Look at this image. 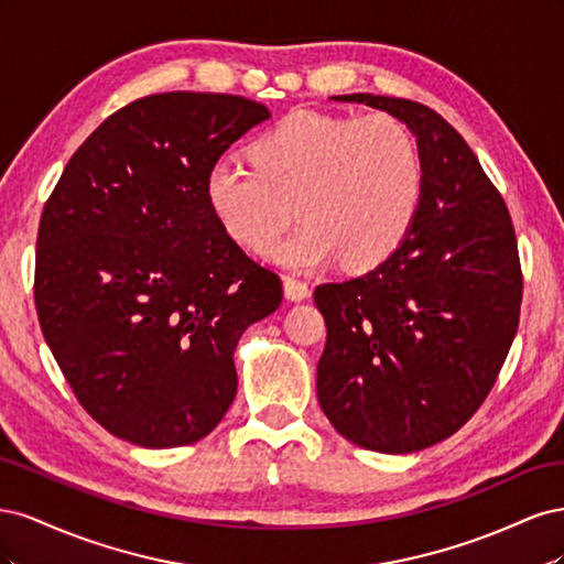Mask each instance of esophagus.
<instances>
[{
    "mask_svg": "<svg viewBox=\"0 0 564 564\" xmlns=\"http://www.w3.org/2000/svg\"><path fill=\"white\" fill-rule=\"evenodd\" d=\"M284 294L289 301H303L311 296V286L299 278H284Z\"/></svg>",
    "mask_w": 564,
    "mask_h": 564,
    "instance_id": "obj_1",
    "label": "esophagus"
}]
</instances>
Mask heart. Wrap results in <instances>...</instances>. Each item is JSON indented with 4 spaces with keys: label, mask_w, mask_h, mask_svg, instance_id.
<instances>
[{
    "label": "heart",
    "mask_w": 564,
    "mask_h": 564,
    "mask_svg": "<svg viewBox=\"0 0 564 564\" xmlns=\"http://www.w3.org/2000/svg\"><path fill=\"white\" fill-rule=\"evenodd\" d=\"M253 169L228 160L207 174L214 216L237 245L261 251L293 217L306 224L268 259L292 270H315L346 256L355 270L379 265L412 228L423 164L400 119L296 110L256 139Z\"/></svg>",
    "instance_id": "heart-1"
}]
</instances>
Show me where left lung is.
I'll return each mask as SVG.
<instances>
[{"label": "left lung", "mask_w": 564, "mask_h": 564, "mask_svg": "<svg viewBox=\"0 0 564 564\" xmlns=\"http://www.w3.org/2000/svg\"><path fill=\"white\" fill-rule=\"evenodd\" d=\"M334 100L414 131L419 212L402 245L360 278L315 289L327 324L317 400L352 445L412 454L454 435L497 383L520 324L522 268L508 207L460 133L409 98Z\"/></svg>", "instance_id": "obj_1"}]
</instances>
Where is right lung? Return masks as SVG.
<instances>
[{
  "label": "right lung",
  "instance_id": "add662e5",
  "mask_svg": "<svg viewBox=\"0 0 564 564\" xmlns=\"http://www.w3.org/2000/svg\"><path fill=\"white\" fill-rule=\"evenodd\" d=\"M270 112L169 91L112 112L65 164L40 218L35 305L65 381L115 437H207L237 392L232 352L282 303L207 199L218 158Z\"/></svg>",
  "mask_w": 564,
  "mask_h": 564
}]
</instances>
